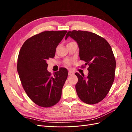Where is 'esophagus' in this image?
<instances>
[{"label": "esophagus", "mask_w": 132, "mask_h": 132, "mask_svg": "<svg viewBox=\"0 0 132 132\" xmlns=\"http://www.w3.org/2000/svg\"><path fill=\"white\" fill-rule=\"evenodd\" d=\"M74 73V72L73 71H72L71 70H69V71H68V75H73Z\"/></svg>", "instance_id": "esophagus-1"}]
</instances>
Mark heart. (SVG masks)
<instances>
[{"instance_id": "obj_1", "label": "heart", "mask_w": 132, "mask_h": 132, "mask_svg": "<svg viewBox=\"0 0 132 132\" xmlns=\"http://www.w3.org/2000/svg\"><path fill=\"white\" fill-rule=\"evenodd\" d=\"M65 63H66V64L67 65H70V61H67L66 62H65Z\"/></svg>"}]
</instances>
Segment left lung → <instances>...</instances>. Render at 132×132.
I'll list each match as a JSON object with an SVG mask.
<instances>
[{"instance_id":"1","label":"left lung","mask_w":132,"mask_h":132,"mask_svg":"<svg viewBox=\"0 0 132 132\" xmlns=\"http://www.w3.org/2000/svg\"><path fill=\"white\" fill-rule=\"evenodd\" d=\"M70 36L77 42L80 60L89 67V73H76L78 81L75 89L78 97L87 104H95L104 98L114 79L116 59L110 44L105 38L89 31H68Z\"/></svg>"}]
</instances>
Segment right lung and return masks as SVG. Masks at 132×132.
<instances>
[{
    "mask_svg": "<svg viewBox=\"0 0 132 132\" xmlns=\"http://www.w3.org/2000/svg\"><path fill=\"white\" fill-rule=\"evenodd\" d=\"M67 32L51 31L35 35L23 43L19 52L17 69L21 84L29 98L41 107L53 106L61 98L68 72L61 68L52 76L46 61L54 57Z\"/></svg>",
    "mask_w": 132,
    "mask_h": 132,
    "instance_id": "right-lung-1",
    "label": "right lung"
}]
</instances>
